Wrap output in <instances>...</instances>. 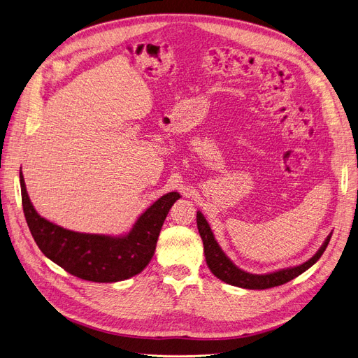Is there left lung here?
I'll return each instance as SVG.
<instances>
[{
  "label": "left lung",
  "instance_id": "1",
  "mask_svg": "<svg viewBox=\"0 0 358 358\" xmlns=\"http://www.w3.org/2000/svg\"><path fill=\"white\" fill-rule=\"evenodd\" d=\"M197 228L199 234L203 241V247H204V257L206 262H208V267L210 271L224 283H228L231 286L242 287V289H251V290H264V289H271L275 286H281L287 283V281L296 278L302 273H305L308 268H310L315 262L321 258L324 251L327 250L328 243L331 241L332 234H329L322 243V247L316 251V254L309 258L303 264H299L296 267H289V268H281L273 273L267 274H251L241 270L236 267L234 262L227 257L219 247L217 241L215 239V235L210 229V224L206 220L201 212H197Z\"/></svg>",
  "mask_w": 358,
  "mask_h": 358
}]
</instances>
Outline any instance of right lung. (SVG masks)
I'll return each instance as SVG.
<instances>
[{"label":"right lung","mask_w":358,"mask_h":358,"mask_svg":"<svg viewBox=\"0 0 358 358\" xmlns=\"http://www.w3.org/2000/svg\"><path fill=\"white\" fill-rule=\"evenodd\" d=\"M23 212L27 227L41 251L69 274L96 283H115L143 271L152 259L164 220L181 197L166 193L138 217L122 236L81 234L55 224L36 212L20 169Z\"/></svg>","instance_id":"1"}]
</instances>
